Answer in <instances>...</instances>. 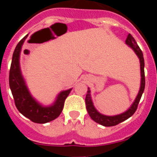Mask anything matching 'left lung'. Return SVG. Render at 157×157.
<instances>
[{
  "label": "left lung",
  "mask_w": 157,
  "mask_h": 157,
  "mask_svg": "<svg viewBox=\"0 0 157 157\" xmlns=\"http://www.w3.org/2000/svg\"><path fill=\"white\" fill-rule=\"evenodd\" d=\"M126 44L128 45L129 47L132 48L133 51L135 52L137 56L139 59L140 61V70H141V84H140V89L138 93V95L134 99V102L132 105H130V107L125 111L124 112L121 113V114L116 115V116H106V115L101 114L98 112L96 108L94 107V103H93L92 98H91L90 90L88 88L87 90L86 96V107L87 112H88L89 115L90 116L94 121L96 123H99L101 125L105 126V127H112V126H116L119 123H122V122L125 121L130 116H132L135 111L137 110L138 108V103H139L140 100H141V95L143 94L144 90H145V71H144V67H145V61H144L143 53L141 52V48L138 45L136 41L134 40V37L130 34L127 35V39H126Z\"/></svg>",
  "instance_id": "1"
}]
</instances>
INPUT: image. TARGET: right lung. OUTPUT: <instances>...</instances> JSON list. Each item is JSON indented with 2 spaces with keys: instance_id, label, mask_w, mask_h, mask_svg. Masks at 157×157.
<instances>
[{
  "instance_id": "add662e5",
  "label": "right lung",
  "mask_w": 157,
  "mask_h": 157,
  "mask_svg": "<svg viewBox=\"0 0 157 157\" xmlns=\"http://www.w3.org/2000/svg\"><path fill=\"white\" fill-rule=\"evenodd\" d=\"M27 36L28 34L18 43L12 55L9 71V86L19 112L34 123H46L54 120L60 115L63 109L65 99L69 95L72 88L61 91L56 96L53 103L48 106L41 105L31 95L22 75L19 63L22 47Z\"/></svg>"
}]
</instances>
